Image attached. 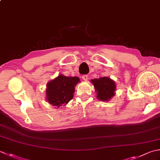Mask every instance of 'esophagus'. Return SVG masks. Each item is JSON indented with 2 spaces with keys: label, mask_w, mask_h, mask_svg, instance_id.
Listing matches in <instances>:
<instances>
[{
  "label": "esophagus",
  "mask_w": 160,
  "mask_h": 160,
  "mask_svg": "<svg viewBox=\"0 0 160 160\" xmlns=\"http://www.w3.org/2000/svg\"><path fill=\"white\" fill-rule=\"evenodd\" d=\"M82 78L84 80L87 81V80H88V76H87V75H83V76H82Z\"/></svg>",
  "instance_id": "esophagus-1"
}]
</instances>
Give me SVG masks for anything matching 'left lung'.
<instances>
[{
    "mask_svg": "<svg viewBox=\"0 0 160 160\" xmlns=\"http://www.w3.org/2000/svg\"><path fill=\"white\" fill-rule=\"evenodd\" d=\"M91 82L94 86L97 93V98L102 101H109L115 95L116 84L114 81L108 77L93 79Z\"/></svg>",
    "mask_w": 160,
    "mask_h": 160,
    "instance_id": "obj_1",
    "label": "left lung"
}]
</instances>
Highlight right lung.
<instances>
[{
	"label": "right lung",
	"mask_w": 160,
	"mask_h": 160,
	"mask_svg": "<svg viewBox=\"0 0 160 160\" xmlns=\"http://www.w3.org/2000/svg\"><path fill=\"white\" fill-rule=\"evenodd\" d=\"M80 82L78 77L59 75L47 84L46 98L49 104L59 108L64 106L73 98L75 87Z\"/></svg>",
	"instance_id": "right-lung-1"
}]
</instances>
